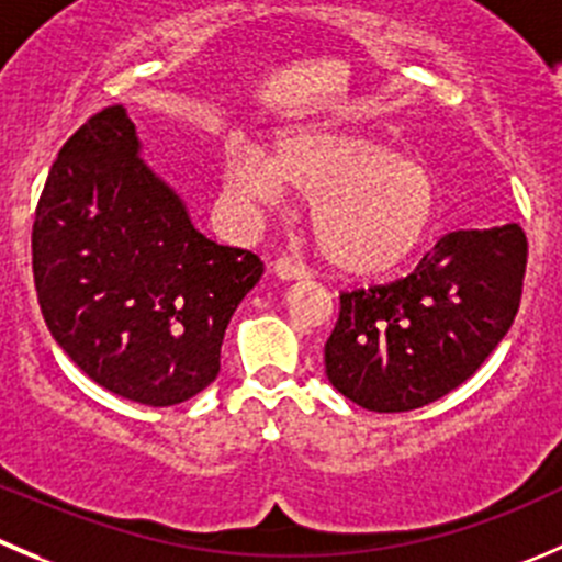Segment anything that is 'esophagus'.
Masks as SVG:
<instances>
[{
  "label": "esophagus",
  "mask_w": 562,
  "mask_h": 562,
  "mask_svg": "<svg viewBox=\"0 0 562 562\" xmlns=\"http://www.w3.org/2000/svg\"><path fill=\"white\" fill-rule=\"evenodd\" d=\"M271 269H274V274L280 277V280H304V277L310 274L307 266L299 263V260H293L291 255H280V258L271 263Z\"/></svg>",
  "instance_id": "1"
}]
</instances>
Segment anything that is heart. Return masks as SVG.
Masks as SVG:
<instances>
[{"label":"heart","instance_id":"obj_1","mask_svg":"<svg viewBox=\"0 0 562 562\" xmlns=\"http://www.w3.org/2000/svg\"><path fill=\"white\" fill-rule=\"evenodd\" d=\"M222 187L244 205H274L285 189L310 198L307 225L321 255L353 277L401 266L437 214V181L426 167L379 139L326 125L285 131L269 159L236 145Z\"/></svg>","mask_w":562,"mask_h":562}]
</instances>
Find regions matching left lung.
<instances>
[{"label": "left lung", "mask_w": 562, "mask_h": 562, "mask_svg": "<svg viewBox=\"0 0 562 562\" xmlns=\"http://www.w3.org/2000/svg\"><path fill=\"white\" fill-rule=\"evenodd\" d=\"M527 236L516 222L456 231L390 285L340 293L324 346L331 386L368 412H412L464 384L508 335Z\"/></svg>", "instance_id": "left-lung-1"}]
</instances>
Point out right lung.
Returning a JSON list of instances; mask_svg holds the SVG:
<instances>
[{
  "mask_svg": "<svg viewBox=\"0 0 562 562\" xmlns=\"http://www.w3.org/2000/svg\"><path fill=\"white\" fill-rule=\"evenodd\" d=\"M32 274L48 331L95 384L176 406L216 379L231 315L263 263L194 231L183 200L139 159L125 109L106 106L48 172Z\"/></svg>",
  "mask_w": 562,
  "mask_h": 562,
  "instance_id": "obj_1",
  "label": "right lung"
}]
</instances>
